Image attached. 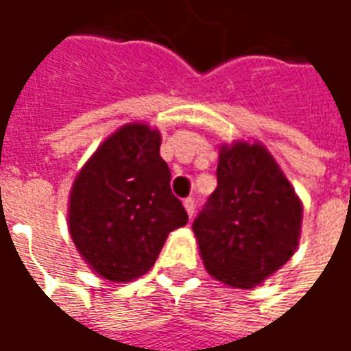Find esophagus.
Instances as JSON below:
<instances>
[{"instance_id":"34e87169","label":"esophagus","mask_w":351,"mask_h":351,"mask_svg":"<svg viewBox=\"0 0 351 351\" xmlns=\"http://www.w3.org/2000/svg\"><path fill=\"white\" fill-rule=\"evenodd\" d=\"M183 206H185V210H187V214L193 217V214H195V208H197V202H195V199H193V197L185 199L183 200Z\"/></svg>"}]
</instances>
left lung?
I'll return each instance as SVG.
<instances>
[{
	"mask_svg": "<svg viewBox=\"0 0 351 351\" xmlns=\"http://www.w3.org/2000/svg\"><path fill=\"white\" fill-rule=\"evenodd\" d=\"M216 176V191L195 217L193 231L208 273L250 289L292 258L302 204L262 145L223 147Z\"/></svg>",
	"mask_w": 351,
	"mask_h": 351,
	"instance_id": "1",
	"label": "left lung"
}]
</instances>
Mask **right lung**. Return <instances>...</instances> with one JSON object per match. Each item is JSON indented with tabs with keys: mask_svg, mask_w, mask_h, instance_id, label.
Instances as JSON below:
<instances>
[{
	"mask_svg": "<svg viewBox=\"0 0 351 351\" xmlns=\"http://www.w3.org/2000/svg\"><path fill=\"white\" fill-rule=\"evenodd\" d=\"M170 180L160 134L145 124L120 128L82 168L70 193V237L101 277L128 282L145 275L166 237L187 223Z\"/></svg>",
	"mask_w": 351,
	"mask_h": 351,
	"instance_id": "obj_1",
	"label": "right lung"
}]
</instances>
